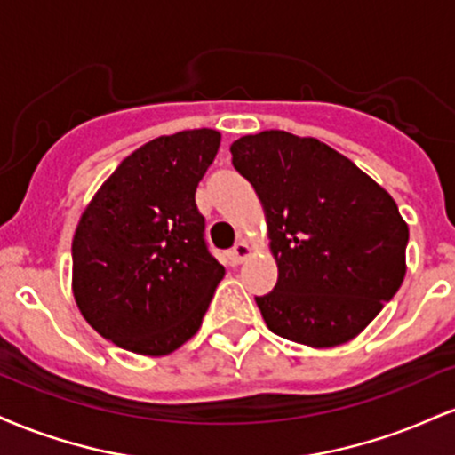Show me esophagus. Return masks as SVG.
Segmentation results:
<instances>
[{"label":"esophagus","instance_id":"obj_1","mask_svg":"<svg viewBox=\"0 0 455 455\" xmlns=\"http://www.w3.org/2000/svg\"><path fill=\"white\" fill-rule=\"evenodd\" d=\"M250 252H252V248H250V243L245 242V239H242V242H237L233 245L231 257H233L235 263H243V260L250 257Z\"/></svg>","mask_w":455,"mask_h":455}]
</instances>
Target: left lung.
<instances>
[{"label":"left lung","instance_id":"1","mask_svg":"<svg viewBox=\"0 0 455 455\" xmlns=\"http://www.w3.org/2000/svg\"><path fill=\"white\" fill-rule=\"evenodd\" d=\"M267 220L278 282L257 306L274 333L312 348L363 331L406 275L409 224L357 164L312 137L265 130L231 145Z\"/></svg>","mask_w":455,"mask_h":455}]
</instances>
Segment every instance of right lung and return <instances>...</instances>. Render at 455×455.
<instances>
[{"label":"right lung","instance_id":"add662e5","mask_svg":"<svg viewBox=\"0 0 455 455\" xmlns=\"http://www.w3.org/2000/svg\"><path fill=\"white\" fill-rule=\"evenodd\" d=\"M218 148L220 132L210 128L149 140L81 213L72 237L75 301L102 338L130 353L177 351L198 331L224 278L195 203Z\"/></svg>","mask_w":455,"mask_h":455}]
</instances>
